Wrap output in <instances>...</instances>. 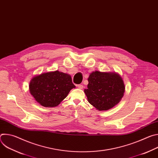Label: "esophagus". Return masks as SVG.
<instances>
[{"label": "esophagus", "instance_id": "34e87169", "mask_svg": "<svg viewBox=\"0 0 158 158\" xmlns=\"http://www.w3.org/2000/svg\"><path fill=\"white\" fill-rule=\"evenodd\" d=\"M77 87H78L79 89H82L84 88V86H83V85H82V84H78V85H77Z\"/></svg>", "mask_w": 158, "mask_h": 158}]
</instances>
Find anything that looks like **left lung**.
I'll return each instance as SVG.
<instances>
[{
  "label": "left lung",
  "instance_id": "8db88e82",
  "mask_svg": "<svg viewBox=\"0 0 158 158\" xmlns=\"http://www.w3.org/2000/svg\"><path fill=\"white\" fill-rule=\"evenodd\" d=\"M84 89L88 102L97 110H107L116 106L122 99L125 85L121 76L116 72L93 71Z\"/></svg>",
  "mask_w": 158,
  "mask_h": 158
}]
</instances>
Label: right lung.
<instances>
[{
  "mask_svg": "<svg viewBox=\"0 0 158 158\" xmlns=\"http://www.w3.org/2000/svg\"><path fill=\"white\" fill-rule=\"evenodd\" d=\"M76 86L71 76L59 71L34 76L29 82V91L35 100L46 107L57 106Z\"/></svg>",
  "mask_w": 158,
  "mask_h": 158,
  "instance_id": "add662e5",
  "label": "right lung"
}]
</instances>
